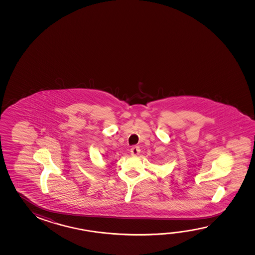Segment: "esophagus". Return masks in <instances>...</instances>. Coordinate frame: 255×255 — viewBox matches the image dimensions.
<instances>
[{"instance_id":"1","label":"esophagus","mask_w":255,"mask_h":255,"mask_svg":"<svg viewBox=\"0 0 255 255\" xmlns=\"http://www.w3.org/2000/svg\"><path fill=\"white\" fill-rule=\"evenodd\" d=\"M139 152H140V149H139L138 146H134L130 148V154H131V155H138L139 154Z\"/></svg>"}]
</instances>
